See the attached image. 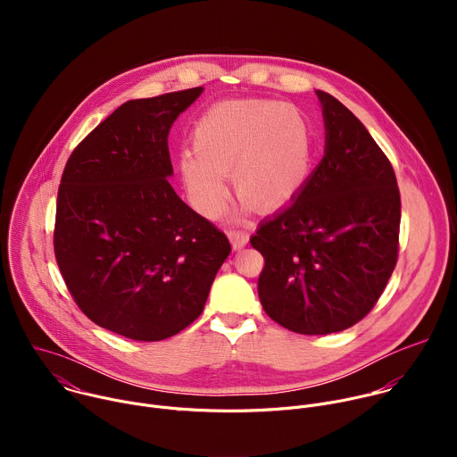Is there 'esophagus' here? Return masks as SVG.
<instances>
[{
    "label": "esophagus",
    "mask_w": 457,
    "mask_h": 457,
    "mask_svg": "<svg viewBox=\"0 0 457 457\" xmlns=\"http://www.w3.org/2000/svg\"><path fill=\"white\" fill-rule=\"evenodd\" d=\"M229 240H231V245L233 249H242L247 242H249V235L245 231H229Z\"/></svg>",
    "instance_id": "34e87169"
}]
</instances>
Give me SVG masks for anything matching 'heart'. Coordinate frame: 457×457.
I'll list each match as a JSON object with an SVG mask.
<instances>
[{"instance_id": "b5f03b06", "label": "heart", "mask_w": 457, "mask_h": 457, "mask_svg": "<svg viewBox=\"0 0 457 457\" xmlns=\"http://www.w3.org/2000/svg\"><path fill=\"white\" fill-rule=\"evenodd\" d=\"M311 129L298 108L268 99L212 106L193 128L179 177L199 213L217 217L229 201L228 171L244 206L277 210L302 189L311 168Z\"/></svg>"}]
</instances>
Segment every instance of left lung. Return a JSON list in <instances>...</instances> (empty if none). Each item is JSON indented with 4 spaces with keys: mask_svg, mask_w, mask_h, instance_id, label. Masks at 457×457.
Instances as JSON below:
<instances>
[{
    "mask_svg": "<svg viewBox=\"0 0 457 457\" xmlns=\"http://www.w3.org/2000/svg\"><path fill=\"white\" fill-rule=\"evenodd\" d=\"M323 157L291 204L251 237L266 266L264 311L298 335H331L360 321L381 296L398 258L396 175L360 119L316 90Z\"/></svg>",
    "mask_w": 457,
    "mask_h": 457,
    "instance_id": "1",
    "label": "left lung"
}]
</instances>
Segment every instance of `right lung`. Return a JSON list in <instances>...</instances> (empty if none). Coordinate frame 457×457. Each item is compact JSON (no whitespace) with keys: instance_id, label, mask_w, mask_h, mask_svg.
<instances>
[{"instance_id":"obj_1","label":"right lung","mask_w":457,"mask_h":457,"mask_svg":"<svg viewBox=\"0 0 457 457\" xmlns=\"http://www.w3.org/2000/svg\"><path fill=\"white\" fill-rule=\"evenodd\" d=\"M203 87L120 104L83 139L57 191L54 251L99 328L166 340L199 318L229 240L170 184L168 136Z\"/></svg>"}]
</instances>
